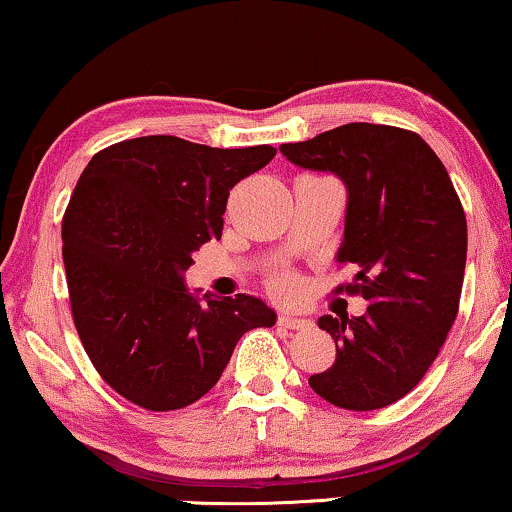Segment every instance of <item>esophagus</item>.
Returning <instances> with one entry per match:
<instances>
[{
    "label": "esophagus",
    "mask_w": 512,
    "mask_h": 512,
    "mask_svg": "<svg viewBox=\"0 0 512 512\" xmlns=\"http://www.w3.org/2000/svg\"><path fill=\"white\" fill-rule=\"evenodd\" d=\"M277 324L284 326V328H291V331H303V328L312 326V321L303 319V317H296V314H279Z\"/></svg>",
    "instance_id": "1"
}]
</instances>
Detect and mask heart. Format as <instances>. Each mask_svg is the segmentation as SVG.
Returning <instances> with one entry per match:
<instances>
[{
  "mask_svg": "<svg viewBox=\"0 0 512 512\" xmlns=\"http://www.w3.org/2000/svg\"><path fill=\"white\" fill-rule=\"evenodd\" d=\"M268 289L277 298H293L298 293V277L289 270L275 272V275L268 277Z\"/></svg>",
  "mask_w": 512,
  "mask_h": 512,
  "instance_id": "heart-1",
  "label": "heart"
}]
</instances>
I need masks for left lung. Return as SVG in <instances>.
Returning a JSON list of instances; mask_svg holds the SVG:
<instances>
[{
    "mask_svg": "<svg viewBox=\"0 0 512 512\" xmlns=\"http://www.w3.org/2000/svg\"><path fill=\"white\" fill-rule=\"evenodd\" d=\"M279 151L347 186L340 265L356 277L335 293L368 300L363 317L319 319L333 366L310 377L324 401L377 410L419 384L457 319L466 268V214L450 174L417 132L347 123Z\"/></svg>",
    "mask_w": 512,
    "mask_h": 512,
    "instance_id": "obj_1",
    "label": "left lung"
}]
</instances>
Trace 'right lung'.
<instances>
[{
  "instance_id": "right-lung-1",
  "label": "right lung",
  "mask_w": 512,
  "mask_h": 512,
  "mask_svg": "<svg viewBox=\"0 0 512 512\" xmlns=\"http://www.w3.org/2000/svg\"><path fill=\"white\" fill-rule=\"evenodd\" d=\"M275 153L151 135L90 158L62 216V258L81 345L125 401L151 412L200 401L237 340L275 324L263 300L200 303L184 286L193 251L221 237L230 188Z\"/></svg>"
}]
</instances>
